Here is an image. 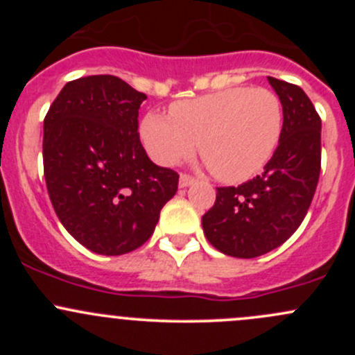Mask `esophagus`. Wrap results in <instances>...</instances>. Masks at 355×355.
I'll return each mask as SVG.
<instances>
[{"label":"esophagus","instance_id":"esophagus-1","mask_svg":"<svg viewBox=\"0 0 355 355\" xmlns=\"http://www.w3.org/2000/svg\"><path fill=\"white\" fill-rule=\"evenodd\" d=\"M196 182V178L194 177H191V175H187V173H182L180 175V187L182 189H185V187H189V185H192Z\"/></svg>","mask_w":355,"mask_h":355}]
</instances>
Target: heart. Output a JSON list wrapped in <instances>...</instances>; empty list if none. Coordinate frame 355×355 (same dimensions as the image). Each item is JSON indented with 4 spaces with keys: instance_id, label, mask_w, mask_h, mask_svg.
Listing matches in <instances>:
<instances>
[{
    "instance_id": "b5f03b06",
    "label": "heart",
    "mask_w": 355,
    "mask_h": 355,
    "mask_svg": "<svg viewBox=\"0 0 355 355\" xmlns=\"http://www.w3.org/2000/svg\"><path fill=\"white\" fill-rule=\"evenodd\" d=\"M170 118L148 113L141 139L161 166L194 155L196 142L214 177L227 184L252 178L271 161L284 132V106L264 87H230L175 101Z\"/></svg>"
}]
</instances>
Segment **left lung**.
Here are the masks:
<instances>
[{"mask_svg":"<svg viewBox=\"0 0 355 355\" xmlns=\"http://www.w3.org/2000/svg\"><path fill=\"white\" fill-rule=\"evenodd\" d=\"M284 106L280 144L263 173L239 187H218L202 216L209 244L232 257L263 256L300 227L321 171V118L295 84L268 77Z\"/></svg>","mask_w":355,"mask_h":355,"instance_id":"obj_1","label":"left lung"}]
</instances>
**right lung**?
Listing matches in <instances>:
<instances>
[{
	"instance_id": "add662e5",
	"label": "right lung",
	"mask_w": 355,
	"mask_h": 355,
	"mask_svg": "<svg viewBox=\"0 0 355 355\" xmlns=\"http://www.w3.org/2000/svg\"><path fill=\"white\" fill-rule=\"evenodd\" d=\"M148 96L114 75L70 80L44 116L49 199L68 234L103 256L135 250L155 232L178 173L146 155L139 110Z\"/></svg>"
}]
</instances>
